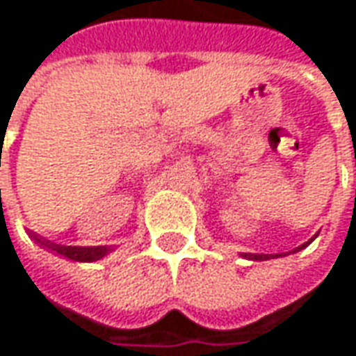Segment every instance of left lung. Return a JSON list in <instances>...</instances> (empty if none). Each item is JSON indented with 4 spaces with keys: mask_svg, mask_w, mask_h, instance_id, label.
Returning <instances> with one entry per match:
<instances>
[{
    "mask_svg": "<svg viewBox=\"0 0 356 356\" xmlns=\"http://www.w3.org/2000/svg\"><path fill=\"white\" fill-rule=\"evenodd\" d=\"M355 199H356V191H355ZM318 235V233H317ZM315 235V237H317ZM315 237H311V239L307 241V243H302V245H299V247H295L293 251H289V253H279V255H251V253H243L241 257H245V259H255V261H263V259H275V257H285V255H291V253H297V251H301V249H305L311 241L315 239Z\"/></svg>",
    "mask_w": 356,
    "mask_h": 356,
    "instance_id": "obj_1",
    "label": "left lung"
}]
</instances>
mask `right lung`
<instances>
[{
    "instance_id": "obj_1",
    "label": "right lung",
    "mask_w": 356,
    "mask_h": 356,
    "mask_svg": "<svg viewBox=\"0 0 356 356\" xmlns=\"http://www.w3.org/2000/svg\"><path fill=\"white\" fill-rule=\"evenodd\" d=\"M33 239L41 243V245H45V247H49L51 251H55L57 255L65 257V259H70V261H79V263H93V261H99L103 257L107 255L109 251H111V247H71V245H54V243H43V241H39L38 237H33Z\"/></svg>"
}]
</instances>
